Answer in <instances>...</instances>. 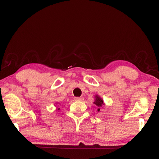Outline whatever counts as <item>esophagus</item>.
I'll return each instance as SVG.
<instances>
[{"mask_svg": "<svg viewBox=\"0 0 159 159\" xmlns=\"http://www.w3.org/2000/svg\"><path fill=\"white\" fill-rule=\"evenodd\" d=\"M74 99L75 101H82L84 100V98H75Z\"/></svg>", "mask_w": 159, "mask_h": 159, "instance_id": "34e87169", "label": "esophagus"}]
</instances>
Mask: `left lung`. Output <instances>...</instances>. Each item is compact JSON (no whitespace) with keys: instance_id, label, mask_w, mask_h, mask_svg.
Instances as JSON below:
<instances>
[{"instance_id":"8db88e82","label":"left lung","mask_w":159,"mask_h":159,"mask_svg":"<svg viewBox=\"0 0 159 159\" xmlns=\"http://www.w3.org/2000/svg\"><path fill=\"white\" fill-rule=\"evenodd\" d=\"M95 102H93V103L95 105H97V106L98 107V111H99L101 107H102V106L104 105L103 100L102 98H101L100 97H99L98 95H96L95 96Z\"/></svg>"}]
</instances>
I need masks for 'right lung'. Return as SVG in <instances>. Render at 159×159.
<instances>
[{
    "mask_svg": "<svg viewBox=\"0 0 159 159\" xmlns=\"http://www.w3.org/2000/svg\"><path fill=\"white\" fill-rule=\"evenodd\" d=\"M57 103H56V104H57ZM57 104H58V103H57ZM57 110H60V108H58V109H57Z\"/></svg>",
    "mask_w": 159,
    "mask_h": 159,
    "instance_id": "obj_1",
    "label": "right lung"
}]
</instances>
